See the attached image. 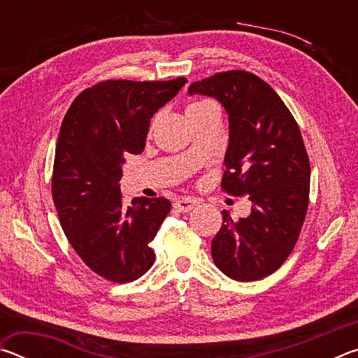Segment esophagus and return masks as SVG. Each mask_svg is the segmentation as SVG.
I'll return each mask as SVG.
<instances>
[{"mask_svg":"<svg viewBox=\"0 0 358 358\" xmlns=\"http://www.w3.org/2000/svg\"><path fill=\"white\" fill-rule=\"evenodd\" d=\"M173 207L177 211H181V213H187V211H191L194 207H196V201L183 197V199H180V201L175 202Z\"/></svg>","mask_w":358,"mask_h":358,"instance_id":"obj_1","label":"esophagus"}]
</instances>
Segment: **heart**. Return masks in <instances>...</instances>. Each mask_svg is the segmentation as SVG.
I'll list each match as a JSON object with an SVG mask.
<instances>
[{
  "label": "heart",
  "instance_id": "1",
  "mask_svg": "<svg viewBox=\"0 0 358 358\" xmlns=\"http://www.w3.org/2000/svg\"><path fill=\"white\" fill-rule=\"evenodd\" d=\"M210 108H216L213 102H210V101H194V102H191V104H187V107H186V117L187 118L194 117V115L207 112V110H210Z\"/></svg>",
  "mask_w": 358,
  "mask_h": 358
}]
</instances>
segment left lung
<instances>
[{
  "instance_id": "8db88e82",
  "label": "left lung",
  "mask_w": 358,
  "mask_h": 358,
  "mask_svg": "<svg viewBox=\"0 0 358 358\" xmlns=\"http://www.w3.org/2000/svg\"><path fill=\"white\" fill-rule=\"evenodd\" d=\"M189 94L211 96L226 108L221 187L252 203L251 215L238 221L222 210L211 240L213 262L232 280H262L286 262L306 217L311 167L300 128L275 90L248 71L217 72L191 83Z\"/></svg>"
}]
</instances>
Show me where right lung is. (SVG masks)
Returning <instances> with one entry per match:
<instances>
[{
    "label": "right lung",
    "instance_id": "add662e5",
    "mask_svg": "<svg viewBox=\"0 0 358 358\" xmlns=\"http://www.w3.org/2000/svg\"><path fill=\"white\" fill-rule=\"evenodd\" d=\"M185 83V77L99 82L83 90L64 115L53 162V202L78 257L112 282L136 281L155 264L150 243L171 202L136 197L126 203L118 181L124 155L142 153L151 117Z\"/></svg>",
    "mask_w": 358,
    "mask_h": 358
}]
</instances>
